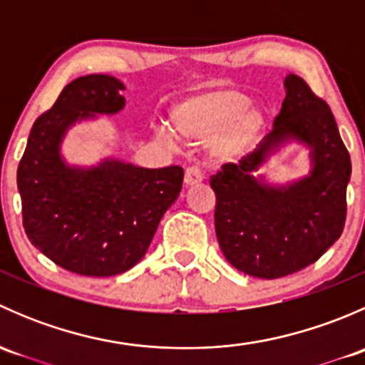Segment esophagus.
<instances>
[{
    "instance_id": "esophagus-1",
    "label": "esophagus",
    "mask_w": 365,
    "mask_h": 365,
    "mask_svg": "<svg viewBox=\"0 0 365 365\" xmlns=\"http://www.w3.org/2000/svg\"><path fill=\"white\" fill-rule=\"evenodd\" d=\"M183 182H185V187H194L203 182V175H201V171L197 168H189L185 171V180Z\"/></svg>"
}]
</instances>
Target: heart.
Segmentation results:
<instances>
[{
	"label": "heart",
	"instance_id": "1",
	"mask_svg": "<svg viewBox=\"0 0 365 365\" xmlns=\"http://www.w3.org/2000/svg\"><path fill=\"white\" fill-rule=\"evenodd\" d=\"M169 123L176 135L192 141L208 139L210 155L220 162H238L263 139L268 114L251 102L247 91L237 86H213L183 95L169 109ZM157 138L165 145L175 135L157 127Z\"/></svg>",
	"mask_w": 365,
	"mask_h": 365
}]
</instances>
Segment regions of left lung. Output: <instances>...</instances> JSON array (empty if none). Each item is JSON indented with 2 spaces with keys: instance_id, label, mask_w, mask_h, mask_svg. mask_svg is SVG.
Returning <instances> with one entry per match:
<instances>
[{
  "instance_id": "left-lung-1",
  "label": "left lung",
  "mask_w": 365,
  "mask_h": 365,
  "mask_svg": "<svg viewBox=\"0 0 365 365\" xmlns=\"http://www.w3.org/2000/svg\"><path fill=\"white\" fill-rule=\"evenodd\" d=\"M286 97L274 128L240 164L212 176L215 233L237 270L279 279L309 267L339 240L346 220L351 160L334 114L302 77H284ZM289 144L308 150L309 173L286 184L262 169Z\"/></svg>"
}]
</instances>
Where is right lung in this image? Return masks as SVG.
Here are the masks:
<instances>
[{
  "mask_svg": "<svg viewBox=\"0 0 365 365\" xmlns=\"http://www.w3.org/2000/svg\"><path fill=\"white\" fill-rule=\"evenodd\" d=\"M123 90L106 73L67 84L33 123L17 169L29 242L73 274L109 277L130 270L182 190L180 165L146 169L116 157L77 165L63 157L70 128L123 111Z\"/></svg>",
  "mask_w": 365,
  "mask_h": 365,
  "instance_id": "obj_1",
  "label": "right lung"
}]
</instances>
